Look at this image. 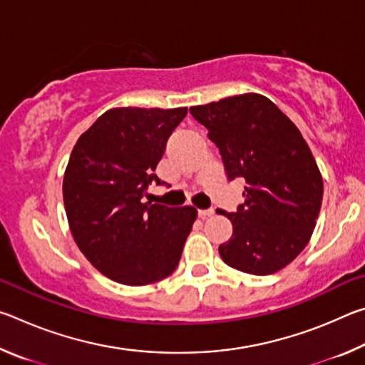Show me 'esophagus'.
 Returning <instances> with one entry per match:
<instances>
[{"label": "esophagus", "mask_w": 365, "mask_h": 365, "mask_svg": "<svg viewBox=\"0 0 365 365\" xmlns=\"http://www.w3.org/2000/svg\"><path fill=\"white\" fill-rule=\"evenodd\" d=\"M197 215H200L201 219H207L211 217V215H214V209H200V211H197Z\"/></svg>", "instance_id": "esophagus-1"}]
</instances>
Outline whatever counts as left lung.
Wrapping results in <instances>:
<instances>
[{"label":"left lung","mask_w":365,"mask_h":365,"mask_svg":"<svg viewBox=\"0 0 365 365\" xmlns=\"http://www.w3.org/2000/svg\"><path fill=\"white\" fill-rule=\"evenodd\" d=\"M219 148L228 182L245 178L243 205L225 212L232 238L220 257L245 274L270 275L306 248L322 206L324 182L294 123L257 93L190 108Z\"/></svg>","instance_id":"left-lung-1"}]
</instances>
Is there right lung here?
<instances>
[{
  "instance_id": "obj_1",
  "label": "right lung",
  "mask_w": 365,
  "mask_h": 365,
  "mask_svg": "<svg viewBox=\"0 0 365 365\" xmlns=\"http://www.w3.org/2000/svg\"><path fill=\"white\" fill-rule=\"evenodd\" d=\"M187 108H115L96 119L73 146L63 195L78 250L122 285L169 277L196 220L191 206L145 202L168 140Z\"/></svg>"
}]
</instances>
